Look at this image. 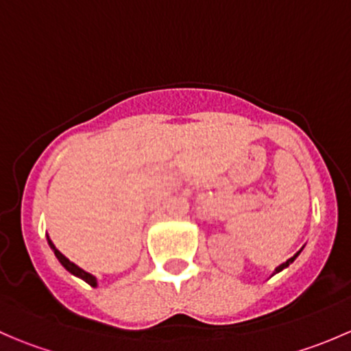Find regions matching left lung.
Here are the masks:
<instances>
[{
    "label": "left lung",
    "instance_id": "obj_1",
    "mask_svg": "<svg viewBox=\"0 0 351 351\" xmlns=\"http://www.w3.org/2000/svg\"><path fill=\"white\" fill-rule=\"evenodd\" d=\"M299 253H300V251H299ZM299 253H295V254H293V256H292V258H289V260H287V261H285V263H282V265H280V267H277V270H275V274H278V271H282V270H284V268H287V267H289V265H290V263H292V261H293V260H295V258H297V256H299Z\"/></svg>",
    "mask_w": 351,
    "mask_h": 351
}]
</instances>
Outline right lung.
Wrapping results in <instances>:
<instances>
[{"label":"right lung","mask_w":351,"mask_h":351,"mask_svg":"<svg viewBox=\"0 0 351 351\" xmlns=\"http://www.w3.org/2000/svg\"><path fill=\"white\" fill-rule=\"evenodd\" d=\"M49 246L52 247V251H54V254H56V258H58L59 261H61V265L62 267L66 268L67 271H69V274H73V275H76V277H80V278H83L84 282H86V284H90L91 287H97V278L93 277V275L91 274H88V271H84V270H81L80 267H77V265H74L73 261H69L67 260V258L64 256V254L61 253V251L58 250V247L54 246V244H52V241L51 239H49Z\"/></svg>","instance_id":"add662e5"}]
</instances>
